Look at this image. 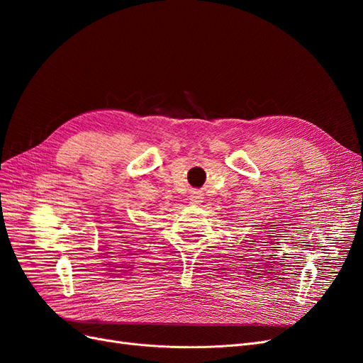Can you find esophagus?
<instances>
[{
  "mask_svg": "<svg viewBox=\"0 0 363 363\" xmlns=\"http://www.w3.org/2000/svg\"><path fill=\"white\" fill-rule=\"evenodd\" d=\"M203 199H204L203 194L196 191V192H192V195L189 196V203H191L192 206H200V204L203 203Z\"/></svg>",
  "mask_w": 363,
  "mask_h": 363,
  "instance_id": "1",
  "label": "esophagus"
}]
</instances>
